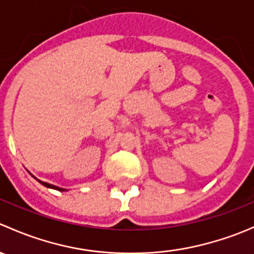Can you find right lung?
Instances as JSON below:
<instances>
[{"label":"right lung","instance_id":"right-lung-1","mask_svg":"<svg viewBox=\"0 0 254 254\" xmlns=\"http://www.w3.org/2000/svg\"><path fill=\"white\" fill-rule=\"evenodd\" d=\"M34 178H35V177H34ZM35 179H37V178H35ZM37 181L39 182V183H42L44 187H47V188L55 189V190H59V191H66V190H67V189H64V188H60V187L53 186V184H49V183H47V182H42V181H39V179H37Z\"/></svg>","mask_w":254,"mask_h":254}]
</instances>
